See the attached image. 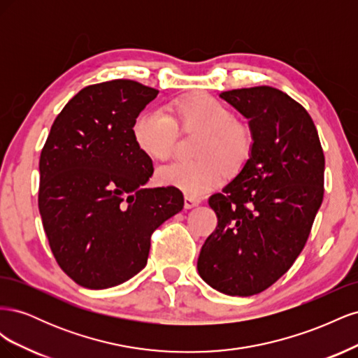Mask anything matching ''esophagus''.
Listing matches in <instances>:
<instances>
[{
	"instance_id": "34e87169",
	"label": "esophagus",
	"mask_w": 358,
	"mask_h": 358,
	"mask_svg": "<svg viewBox=\"0 0 358 358\" xmlns=\"http://www.w3.org/2000/svg\"><path fill=\"white\" fill-rule=\"evenodd\" d=\"M199 204H200V199L191 197V196H185V208H187V209L196 208V206H199Z\"/></svg>"
}]
</instances>
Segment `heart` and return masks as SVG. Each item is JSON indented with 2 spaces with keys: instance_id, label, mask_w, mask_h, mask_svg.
I'll use <instances>...</instances> for the list:
<instances>
[{
  "instance_id": "1",
  "label": "heart",
  "mask_w": 358,
  "mask_h": 358,
  "mask_svg": "<svg viewBox=\"0 0 358 358\" xmlns=\"http://www.w3.org/2000/svg\"><path fill=\"white\" fill-rule=\"evenodd\" d=\"M178 129L203 133L196 161H176L158 170L162 185L175 187L185 196L201 197L221 185L225 170L237 171L251 155L254 137L249 127L236 121L230 107L209 94H191L170 101L166 113L157 109L140 112L133 136L143 154L166 161L175 149Z\"/></svg>"
}]
</instances>
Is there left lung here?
Returning <instances> with one entry per match:
<instances>
[{"label": "left lung", "mask_w": 358, "mask_h": 358, "mask_svg": "<svg viewBox=\"0 0 358 358\" xmlns=\"http://www.w3.org/2000/svg\"><path fill=\"white\" fill-rule=\"evenodd\" d=\"M242 113L251 155L209 206L218 225L197 262L201 279L227 296H254L288 272L303 251L324 196V152L305 107L272 86L221 92Z\"/></svg>", "instance_id": "1"}]
</instances>
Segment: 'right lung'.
Segmentation results:
<instances>
[{"label":"right lung","instance_id":"right-lung-1","mask_svg":"<svg viewBox=\"0 0 358 358\" xmlns=\"http://www.w3.org/2000/svg\"><path fill=\"white\" fill-rule=\"evenodd\" d=\"M157 95L128 79L86 86L57 116L41 149L43 229L59 267L85 288L137 275L150 236L183 208L178 188H145L152 159L137 146L133 124Z\"/></svg>","mask_w":358,"mask_h":358}]
</instances>
